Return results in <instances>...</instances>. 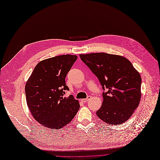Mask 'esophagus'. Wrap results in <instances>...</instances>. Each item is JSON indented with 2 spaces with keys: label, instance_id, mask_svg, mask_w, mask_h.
I'll use <instances>...</instances> for the list:
<instances>
[{
  "label": "esophagus",
  "instance_id": "1",
  "mask_svg": "<svg viewBox=\"0 0 160 160\" xmlns=\"http://www.w3.org/2000/svg\"><path fill=\"white\" fill-rule=\"evenodd\" d=\"M91 98V96H88L86 98H84V99H82V101L83 102H87Z\"/></svg>",
  "mask_w": 160,
  "mask_h": 160
}]
</instances>
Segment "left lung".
<instances>
[{
    "label": "left lung",
    "instance_id": "left-lung-1",
    "mask_svg": "<svg viewBox=\"0 0 160 160\" xmlns=\"http://www.w3.org/2000/svg\"><path fill=\"white\" fill-rule=\"evenodd\" d=\"M80 57L96 76L104 90L98 117L112 125L127 121L140 102L142 78L138 72L121 56L102 52L80 54Z\"/></svg>",
    "mask_w": 160,
    "mask_h": 160
}]
</instances>
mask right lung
<instances>
[{
    "label": "right lung",
    "mask_w": 160,
    "mask_h": 160,
    "mask_svg": "<svg viewBox=\"0 0 160 160\" xmlns=\"http://www.w3.org/2000/svg\"><path fill=\"white\" fill-rule=\"evenodd\" d=\"M78 56L60 55L40 62L25 86L27 105L34 119L44 127L60 129L72 120L80 104L69 90L65 78Z\"/></svg>",
    "instance_id": "1"
}]
</instances>
